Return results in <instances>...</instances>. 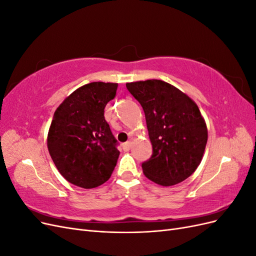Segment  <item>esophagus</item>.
Instances as JSON below:
<instances>
[{
    "instance_id": "esophagus-1",
    "label": "esophagus",
    "mask_w": 256,
    "mask_h": 256,
    "mask_svg": "<svg viewBox=\"0 0 256 256\" xmlns=\"http://www.w3.org/2000/svg\"><path fill=\"white\" fill-rule=\"evenodd\" d=\"M131 145H132V143H131L130 141H128V142H126V143H124V144H122V150H125V152H128V150L131 148Z\"/></svg>"
}]
</instances>
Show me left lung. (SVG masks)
<instances>
[{"instance_id": "left-lung-1", "label": "left lung", "mask_w": 256, "mask_h": 256, "mask_svg": "<svg viewBox=\"0 0 256 256\" xmlns=\"http://www.w3.org/2000/svg\"><path fill=\"white\" fill-rule=\"evenodd\" d=\"M126 88L143 108L152 157L144 161V175L160 186L182 182L202 161L207 127L198 106L173 85L161 80L127 83Z\"/></svg>"}]
</instances>
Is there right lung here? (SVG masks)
Masks as SVG:
<instances>
[{"instance_id":"add662e5","label":"right lung","mask_w":256,"mask_h":256,"mask_svg":"<svg viewBox=\"0 0 256 256\" xmlns=\"http://www.w3.org/2000/svg\"><path fill=\"white\" fill-rule=\"evenodd\" d=\"M118 83L92 82L76 90L54 112L48 150L66 180L96 188L112 175L120 152L104 120V108L115 97Z\"/></svg>"}]
</instances>
